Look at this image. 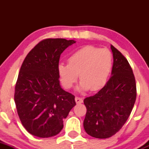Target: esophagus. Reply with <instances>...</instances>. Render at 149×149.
<instances>
[{
	"mask_svg": "<svg viewBox=\"0 0 149 149\" xmlns=\"http://www.w3.org/2000/svg\"><path fill=\"white\" fill-rule=\"evenodd\" d=\"M75 101H76V104H81L83 102V100L81 98H79V97H76L75 98Z\"/></svg>",
	"mask_w": 149,
	"mask_h": 149,
	"instance_id": "34e87169",
	"label": "esophagus"
}]
</instances>
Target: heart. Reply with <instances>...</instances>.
Wrapping results in <instances>:
<instances>
[{
  "instance_id": "b5f03b06",
  "label": "heart",
  "mask_w": 149,
  "mask_h": 149,
  "mask_svg": "<svg viewBox=\"0 0 149 149\" xmlns=\"http://www.w3.org/2000/svg\"><path fill=\"white\" fill-rule=\"evenodd\" d=\"M112 68V55L107 49L86 46L72 54L68 63L58 65L60 80L63 87L71 88L76 82L79 73L81 81L76 88L79 92L90 88L92 91L102 88L107 82Z\"/></svg>"
}]
</instances>
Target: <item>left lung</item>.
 Here are the masks:
<instances>
[{"label": "left lung", "mask_w": 149, "mask_h": 149, "mask_svg": "<svg viewBox=\"0 0 149 149\" xmlns=\"http://www.w3.org/2000/svg\"><path fill=\"white\" fill-rule=\"evenodd\" d=\"M113 65L110 79L95 95L84 99L86 114L84 127L87 134L107 139L122 128L130 116L136 99V84L126 58L111 45Z\"/></svg>", "instance_id": "obj_1"}]
</instances>
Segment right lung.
Wrapping results in <instances>:
<instances>
[{"label":"right lung","mask_w":149,"mask_h":149,"mask_svg":"<svg viewBox=\"0 0 149 149\" xmlns=\"http://www.w3.org/2000/svg\"><path fill=\"white\" fill-rule=\"evenodd\" d=\"M76 42L60 38L42 40L22 63L14 101L22 125L33 136H56L63 127V119L76 105L74 96L61 88L58 72L61 53Z\"/></svg>","instance_id":"obj_1"}]
</instances>
